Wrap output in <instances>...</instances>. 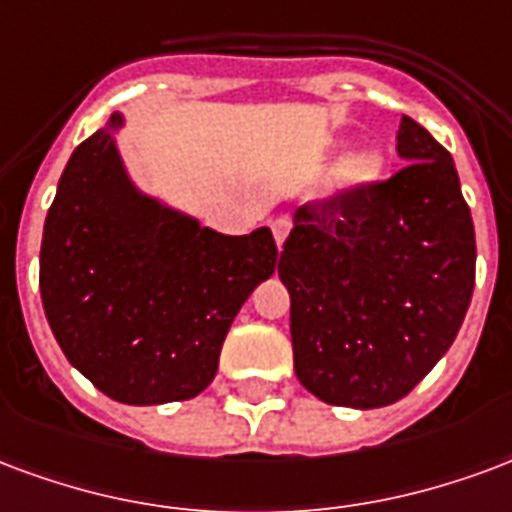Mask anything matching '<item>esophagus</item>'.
<instances>
[{"label":"esophagus","instance_id":"34e87169","mask_svg":"<svg viewBox=\"0 0 512 512\" xmlns=\"http://www.w3.org/2000/svg\"><path fill=\"white\" fill-rule=\"evenodd\" d=\"M289 231H292V223L286 218H278L275 223H272V237H275V245L278 248H283V242H286V237H289Z\"/></svg>","mask_w":512,"mask_h":512}]
</instances>
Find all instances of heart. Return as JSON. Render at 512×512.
Instances as JSON below:
<instances>
[{"label":"heart","mask_w":512,"mask_h":512,"mask_svg":"<svg viewBox=\"0 0 512 512\" xmlns=\"http://www.w3.org/2000/svg\"><path fill=\"white\" fill-rule=\"evenodd\" d=\"M343 141H338L333 147L335 152H341ZM384 169H387V155L382 149L376 147H363L349 152L346 158H341V163L335 166L333 171V188L338 193H354V190H365L376 185L382 179Z\"/></svg>","instance_id":"b5f03b06"}]
</instances>
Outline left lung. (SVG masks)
<instances>
[{
    "label": "left lung",
    "instance_id": "8db88e82",
    "mask_svg": "<svg viewBox=\"0 0 512 512\" xmlns=\"http://www.w3.org/2000/svg\"><path fill=\"white\" fill-rule=\"evenodd\" d=\"M387 182L294 212L278 259L294 374L319 401H401L453 346L475 289V226L455 163L401 117Z\"/></svg>",
    "mask_w": 512,
    "mask_h": 512
}]
</instances>
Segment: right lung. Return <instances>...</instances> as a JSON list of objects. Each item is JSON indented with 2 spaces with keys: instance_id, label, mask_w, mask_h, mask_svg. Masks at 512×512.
<instances>
[{
  "instance_id": "add662e5",
  "label": "right lung",
  "mask_w": 512,
  "mask_h": 512,
  "mask_svg": "<svg viewBox=\"0 0 512 512\" xmlns=\"http://www.w3.org/2000/svg\"><path fill=\"white\" fill-rule=\"evenodd\" d=\"M114 111L59 177L40 294L70 365L119 404L188 401L218 374L234 316L278 267L267 226L229 237L130 179Z\"/></svg>"
}]
</instances>
